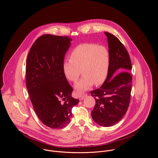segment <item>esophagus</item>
I'll return each instance as SVG.
<instances>
[{"instance_id": "esophagus-1", "label": "esophagus", "mask_w": 158, "mask_h": 158, "mask_svg": "<svg viewBox=\"0 0 158 158\" xmlns=\"http://www.w3.org/2000/svg\"><path fill=\"white\" fill-rule=\"evenodd\" d=\"M86 96H87V94H85V95H80V96H79V99H80V100H83L85 98V97H86Z\"/></svg>"}]
</instances>
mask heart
Segmentation results:
<instances>
[{
	"label": "heart",
	"instance_id": "1",
	"mask_svg": "<svg viewBox=\"0 0 158 158\" xmlns=\"http://www.w3.org/2000/svg\"><path fill=\"white\" fill-rule=\"evenodd\" d=\"M110 66V53L105 46L82 44L72 50L69 60L64 61L63 71L68 80L75 82L81 70L83 76L74 86L76 94L80 95L94 84L100 85L105 81Z\"/></svg>",
	"mask_w": 158,
	"mask_h": 158
}]
</instances>
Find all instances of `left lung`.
<instances>
[{"instance_id":"obj_1","label":"left lung","mask_w":158,"mask_h":158,"mask_svg":"<svg viewBox=\"0 0 158 158\" xmlns=\"http://www.w3.org/2000/svg\"><path fill=\"white\" fill-rule=\"evenodd\" d=\"M105 34L110 53V70L101 87L90 92L96 102L91 115L97 124L108 127L118 122L127 111L132 87L130 73L132 65L127 49L119 40L111 33Z\"/></svg>"}]
</instances>
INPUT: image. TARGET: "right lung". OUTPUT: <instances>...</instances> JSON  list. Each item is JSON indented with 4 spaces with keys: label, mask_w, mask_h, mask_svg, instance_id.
I'll return each instance as SVG.
<instances>
[{
    "label": "right lung",
    "mask_w": 158,
    "mask_h": 158,
    "mask_svg": "<svg viewBox=\"0 0 158 158\" xmlns=\"http://www.w3.org/2000/svg\"><path fill=\"white\" fill-rule=\"evenodd\" d=\"M72 39L44 35L31 46L26 63V86L34 110L47 127L60 129L70 121L72 108L79 102L63 71Z\"/></svg>",
    "instance_id": "add662e5"
}]
</instances>
